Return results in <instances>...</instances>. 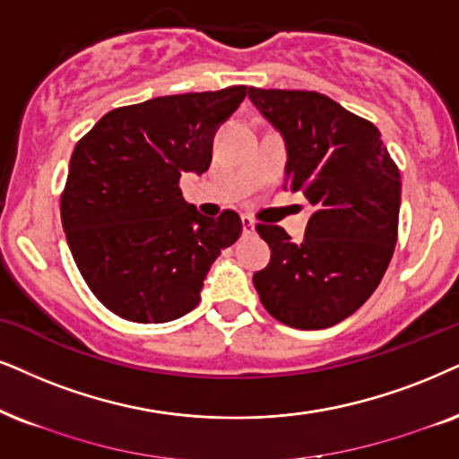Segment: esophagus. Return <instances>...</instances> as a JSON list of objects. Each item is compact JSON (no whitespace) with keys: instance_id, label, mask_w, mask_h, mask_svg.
<instances>
[{"instance_id":"1","label":"esophagus","mask_w":459,"mask_h":459,"mask_svg":"<svg viewBox=\"0 0 459 459\" xmlns=\"http://www.w3.org/2000/svg\"><path fill=\"white\" fill-rule=\"evenodd\" d=\"M241 226H243V235H252L254 229H256V222H254L249 216H241Z\"/></svg>"}]
</instances>
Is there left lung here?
I'll list each match as a JSON object with an SVG mask.
<instances>
[{
	"label": "left lung",
	"mask_w": 459,
	"mask_h": 459,
	"mask_svg": "<svg viewBox=\"0 0 459 459\" xmlns=\"http://www.w3.org/2000/svg\"><path fill=\"white\" fill-rule=\"evenodd\" d=\"M247 95L286 142L283 188L313 205L300 243L281 226H256L271 263L254 286L286 326L330 328L367 303L390 264L400 171L379 129L322 92L249 86Z\"/></svg>",
	"instance_id": "8db88e82"
}]
</instances>
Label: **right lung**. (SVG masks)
<instances>
[{
  "label": "right lung",
  "instance_id": "add662e5",
  "mask_svg": "<svg viewBox=\"0 0 459 459\" xmlns=\"http://www.w3.org/2000/svg\"><path fill=\"white\" fill-rule=\"evenodd\" d=\"M246 95L247 86H229L116 108L75 143L63 230L86 286L116 316H186L213 260L239 239L235 212L201 216L178 184L210 169L213 135Z\"/></svg>",
  "mask_w": 459,
  "mask_h": 459
}]
</instances>
